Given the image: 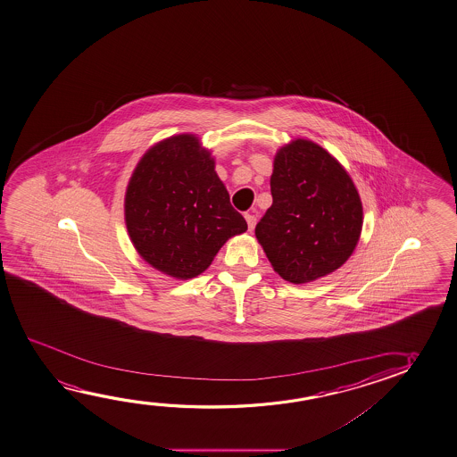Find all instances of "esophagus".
I'll return each mask as SVG.
<instances>
[{
    "mask_svg": "<svg viewBox=\"0 0 457 457\" xmlns=\"http://www.w3.org/2000/svg\"><path fill=\"white\" fill-rule=\"evenodd\" d=\"M246 223H248V229L253 231L254 229V226H256V215L254 213H245Z\"/></svg>",
    "mask_w": 457,
    "mask_h": 457,
    "instance_id": "obj_1",
    "label": "esophagus"
}]
</instances>
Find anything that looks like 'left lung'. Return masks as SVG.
I'll return each mask as SVG.
<instances>
[{
	"mask_svg": "<svg viewBox=\"0 0 457 457\" xmlns=\"http://www.w3.org/2000/svg\"><path fill=\"white\" fill-rule=\"evenodd\" d=\"M271 203L256 238L281 278L303 285L351 258L363 226L357 188L324 147L298 138L279 149L270 178Z\"/></svg>",
	"mask_w": 457,
	"mask_h": 457,
	"instance_id": "8db88e82",
	"label": "left lung"
}]
</instances>
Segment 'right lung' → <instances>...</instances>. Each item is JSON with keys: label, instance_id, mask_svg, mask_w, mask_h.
Here are the masks:
<instances>
[{"label": "right lung", "instance_id": "obj_1", "mask_svg": "<svg viewBox=\"0 0 457 457\" xmlns=\"http://www.w3.org/2000/svg\"><path fill=\"white\" fill-rule=\"evenodd\" d=\"M126 225L139 256L172 278H195L228 238L246 231L198 137L176 135L153 145L129 180Z\"/></svg>", "mask_w": 457, "mask_h": 457}]
</instances>
